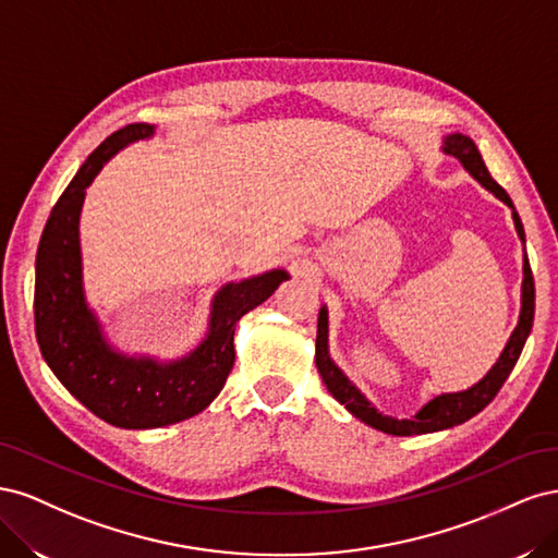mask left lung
Here are the masks:
<instances>
[{
	"label": "left lung",
	"instance_id": "1",
	"mask_svg": "<svg viewBox=\"0 0 558 558\" xmlns=\"http://www.w3.org/2000/svg\"><path fill=\"white\" fill-rule=\"evenodd\" d=\"M442 150L447 156L459 158V162L465 167L472 179H477L488 193H494L500 202H505V205L512 209V218H514V228H517L519 240L526 242L521 218H519V214L512 205L510 195L500 189V185L492 179V174H488L475 142L465 137V134H461V132H453V134H447V137H445ZM533 314H535V283H533L529 256L523 253L521 312H519L517 328L512 330L510 340H508V344H505L496 365L488 369V373L475 386H470V388H465V391H459V393H442V396L433 398L412 418H396V416L381 414L375 408V404L369 402L359 391V388L349 381V377L342 373V369L335 365V361L330 359V351H328V310L326 307H320V312H318L316 367H318L320 379H324L326 388L332 393V398L340 404H344V408L353 416L361 418L363 424L373 426L381 433H388V435L437 433V430H445V428L463 424V421L480 414L486 408V404L496 398V393L500 391V386L505 384V379L510 377L512 367L517 365L523 344H526V340H529L531 328H533Z\"/></svg>",
	"mask_w": 558,
	"mask_h": 558
}]
</instances>
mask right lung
Returning a JSON list of instances; mask_svg holds the SVG:
<instances>
[{"instance_id":"add662e5","label":"right lung","mask_w":558,"mask_h":558,"mask_svg":"<svg viewBox=\"0 0 558 558\" xmlns=\"http://www.w3.org/2000/svg\"><path fill=\"white\" fill-rule=\"evenodd\" d=\"M156 128L132 123L99 144L50 211L37 248L35 328L41 356L81 404L116 428L179 424L209 408L234 365V326L289 279L286 269L230 281L214 295L209 330L189 356L162 363L113 349L83 293L78 218L99 170Z\"/></svg>"}]
</instances>
